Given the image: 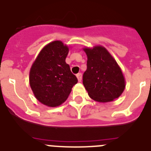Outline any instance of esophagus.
<instances>
[{
    "mask_svg": "<svg viewBox=\"0 0 151 151\" xmlns=\"http://www.w3.org/2000/svg\"><path fill=\"white\" fill-rule=\"evenodd\" d=\"M77 80H78V82H81V80H82V75H81V74H77Z\"/></svg>",
    "mask_w": 151,
    "mask_h": 151,
    "instance_id": "esophagus-1",
    "label": "esophagus"
}]
</instances>
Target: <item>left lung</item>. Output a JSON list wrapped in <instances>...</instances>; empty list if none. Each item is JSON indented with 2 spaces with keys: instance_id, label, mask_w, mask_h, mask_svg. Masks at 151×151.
Segmentation results:
<instances>
[{
  "instance_id": "obj_1",
  "label": "left lung",
  "mask_w": 151,
  "mask_h": 151,
  "mask_svg": "<svg viewBox=\"0 0 151 151\" xmlns=\"http://www.w3.org/2000/svg\"><path fill=\"white\" fill-rule=\"evenodd\" d=\"M83 50L87 56V69L83 76V83L89 97L101 103L119 98L126 87V81L114 58L101 45L84 47Z\"/></svg>"
}]
</instances>
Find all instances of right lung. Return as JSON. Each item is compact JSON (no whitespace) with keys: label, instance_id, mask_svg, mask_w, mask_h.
<instances>
[{"label":"right lung","instance_id":"1","mask_svg":"<svg viewBox=\"0 0 151 151\" xmlns=\"http://www.w3.org/2000/svg\"><path fill=\"white\" fill-rule=\"evenodd\" d=\"M68 52L69 47L61 40L50 42L40 50L31 67L30 86L35 97L44 105H61L77 83L65 62Z\"/></svg>","mask_w":151,"mask_h":151}]
</instances>
